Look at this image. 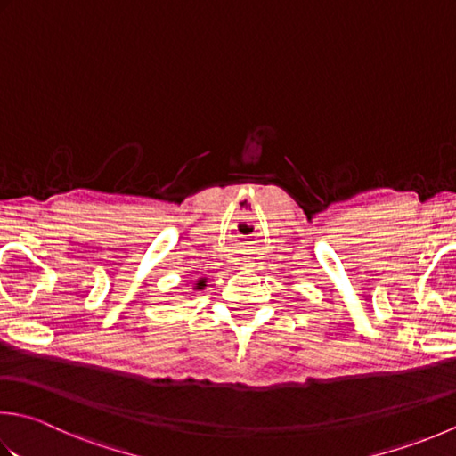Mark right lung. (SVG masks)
<instances>
[{"mask_svg": "<svg viewBox=\"0 0 456 456\" xmlns=\"http://www.w3.org/2000/svg\"><path fill=\"white\" fill-rule=\"evenodd\" d=\"M205 287H208V279L205 276H200V279L193 281V290H203Z\"/></svg>", "mask_w": 456, "mask_h": 456, "instance_id": "1", "label": "right lung"}]
</instances>
